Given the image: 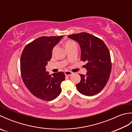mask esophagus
I'll return each mask as SVG.
<instances>
[{
	"mask_svg": "<svg viewBox=\"0 0 132 132\" xmlns=\"http://www.w3.org/2000/svg\"><path fill=\"white\" fill-rule=\"evenodd\" d=\"M64 74H65L66 76H67V77H70L71 75L72 74V72L70 71L67 70L64 72Z\"/></svg>",
	"mask_w": 132,
	"mask_h": 132,
	"instance_id": "esophagus-1",
	"label": "esophagus"
}]
</instances>
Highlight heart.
<instances>
[{
  "mask_svg": "<svg viewBox=\"0 0 132 132\" xmlns=\"http://www.w3.org/2000/svg\"><path fill=\"white\" fill-rule=\"evenodd\" d=\"M64 46H65L66 49H67L74 46H77V44L75 43V42L74 41H72L71 40H68L64 42ZM54 50H55V47L54 48H53L52 52L54 53Z\"/></svg>",
  "mask_w": 132,
  "mask_h": 132,
  "instance_id": "heart-1",
  "label": "heart"
}]
</instances>
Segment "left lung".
Wrapping results in <instances>:
<instances>
[{
  "instance_id": "8db88e82",
  "label": "left lung",
  "mask_w": 132,
  "mask_h": 132,
  "mask_svg": "<svg viewBox=\"0 0 132 132\" xmlns=\"http://www.w3.org/2000/svg\"><path fill=\"white\" fill-rule=\"evenodd\" d=\"M79 44L80 60L87 72L79 74L80 82L76 85L78 91L86 96H93L102 90L109 79L112 63L109 51L104 42L96 36L82 32L68 36Z\"/></svg>"
}]
</instances>
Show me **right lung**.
Listing matches in <instances>:
<instances>
[{"label": "right lung", "instance_id": "add662e5", "mask_svg": "<svg viewBox=\"0 0 132 132\" xmlns=\"http://www.w3.org/2000/svg\"><path fill=\"white\" fill-rule=\"evenodd\" d=\"M63 36H43L24 47L20 58L22 79L29 91L40 99L51 101L61 92V84L65 75L60 71L52 75L45 66L52 57V50Z\"/></svg>", "mask_w": 132, "mask_h": 132}]
</instances>
